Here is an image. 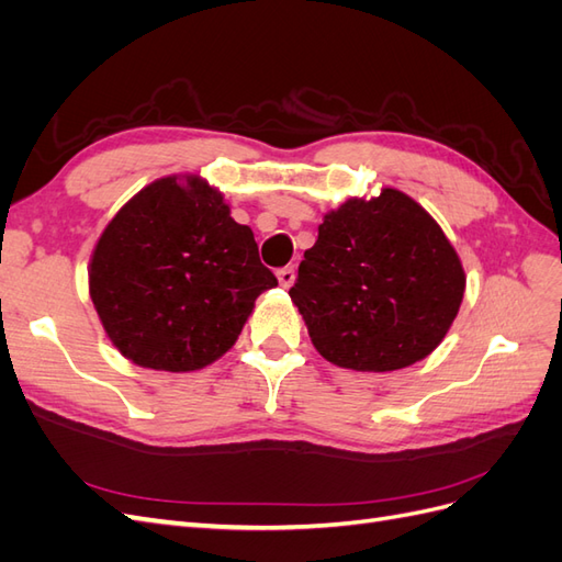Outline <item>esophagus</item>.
Listing matches in <instances>:
<instances>
[{"label":"esophagus","mask_w":562,"mask_h":562,"mask_svg":"<svg viewBox=\"0 0 562 562\" xmlns=\"http://www.w3.org/2000/svg\"><path fill=\"white\" fill-rule=\"evenodd\" d=\"M277 279L283 288H291L295 283V269L293 267H283L277 271Z\"/></svg>","instance_id":"obj_1"}]
</instances>
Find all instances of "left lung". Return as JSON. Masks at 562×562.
I'll list each match as a JSON object with an SVG mask.
<instances>
[{"label":"left lung","instance_id":"obj_1","mask_svg":"<svg viewBox=\"0 0 562 562\" xmlns=\"http://www.w3.org/2000/svg\"><path fill=\"white\" fill-rule=\"evenodd\" d=\"M467 277L436 220L384 187L323 215L288 291L323 359L359 372L413 366L443 342Z\"/></svg>","mask_w":562,"mask_h":562}]
</instances>
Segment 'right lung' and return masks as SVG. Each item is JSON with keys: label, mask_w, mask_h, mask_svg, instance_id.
<instances>
[{"label": "right lung", "mask_w": 562, "mask_h": 562, "mask_svg": "<svg viewBox=\"0 0 562 562\" xmlns=\"http://www.w3.org/2000/svg\"><path fill=\"white\" fill-rule=\"evenodd\" d=\"M279 281L252 229L199 176L149 182L100 234L89 293L112 345L151 370L190 372L229 351Z\"/></svg>", "instance_id": "right-lung-1"}]
</instances>
